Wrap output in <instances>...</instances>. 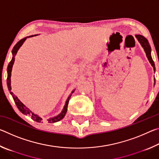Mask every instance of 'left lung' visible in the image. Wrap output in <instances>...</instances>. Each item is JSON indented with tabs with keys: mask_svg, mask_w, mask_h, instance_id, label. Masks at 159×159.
<instances>
[{
	"mask_svg": "<svg viewBox=\"0 0 159 159\" xmlns=\"http://www.w3.org/2000/svg\"><path fill=\"white\" fill-rule=\"evenodd\" d=\"M135 36L137 38V39L138 40V41L139 42V43L141 44L142 48H144L145 52H146L148 60L149 61V62L151 63V64H152L153 68H154V70H155L154 62L152 60V56H151V47L149 43V41H148V40L146 39V38H144L143 36H142V35L138 34V35H135Z\"/></svg>",
	"mask_w": 159,
	"mask_h": 159,
	"instance_id": "1",
	"label": "left lung"
}]
</instances>
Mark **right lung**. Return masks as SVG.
<instances>
[{
  "label": "right lung",
  "mask_w": 159,
  "mask_h": 159,
  "mask_svg": "<svg viewBox=\"0 0 159 159\" xmlns=\"http://www.w3.org/2000/svg\"><path fill=\"white\" fill-rule=\"evenodd\" d=\"M32 36H29V37H32ZM27 38L28 37H26V38H25V39H21L20 41H18L17 43V44L15 45L14 48H13L12 51V60L10 61V62L9 63L8 66H7V88H8V90H10V94H11L12 96L13 99H14L16 105H17V108L19 109V110H20V111L21 113H22V114H26V115L29 114L31 111L27 108V107H26L25 105H24V104L21 103L20 99H19L11 91V86H10V85H11V84H10V77H11V71H12V65H13V64H14V61H15V57L16 54H17L18 50L20 49V48L21 46V45H22L23 43L25 41V40L27 39ZM73 92H74V91H73ZM73 92H72V93H73ZM71 95L69 97L68 99H67V100L66 102V104L64 107V109H63L62 112H61L60 115L57 116H55L54 118H50V119H48V122H49V123H55V122H57V121H59V120L62 119V118L64 117V116H65L66 111H67V107H68V103H69V99H70V98H71ZM31 118L34 120H35V121H36L38 123H43L42 118L41 117L38 116L37 115L33 114V113H32V115H31Z\"/></svg>",
  "instance_id": "obj_1"
}]
</instances>
